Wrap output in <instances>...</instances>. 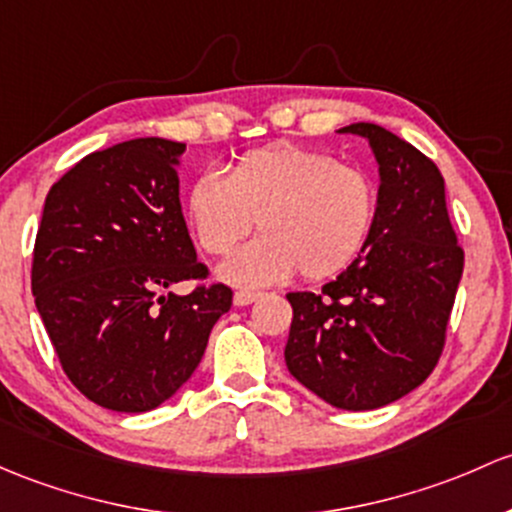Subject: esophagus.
I'll return each instance as SVG.
<instances>
[{"mask_svg":"<svg viewBox=\"0 0 512 512\" xmlns=\"http://www.w3.org/2000/svg\"><path fill=\"white\" fill-rule=\"evenodd\" d=\"M257 297H260L257 292H247V289H240V292H235L233 301H235V306H247V304H252V301H255Z\"/></svg>","mask_w":512,"mask_h":512,"instance_id":"esophagus-1","label":"esophagus"}]
</instances>
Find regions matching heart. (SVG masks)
<instances>
[{
	"instance_id": "obj_1",
	"label": "heart",
	"mask_w": 512,
	"mask_h": 512,
	"mask_svg": "<svg viewBox=\"0 0 512 512\" xmlns=\"http://www.w3.org/2000/svg\"><path fill=\"white\" fill-rule=\"evenodd\" d=\"M186 215L201 250L215 257L230 255L255 223L265 233L220 267L228 282L265 287L297 270L326 279L353 265L368 242L378 186L333 154L279 144L242 154L230 176L198 174Z\"/></svg>"
}]
</instances>
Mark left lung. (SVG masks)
<instances>
[{"instance_id":"1","label":"left lung","mask_w":512,"mask_h":512,"mask_svg":"<svg viewBox=\"0 0 512 512\" xmlns=\"http://www.w3.org/2000/svg\"><path fill=\"white\" fill-rule=\"evenodd\" d=\"M338 132L370 142L378 215L358 260L321 287L292 292L287 368L338 410H378L429 378L464 272L437 164L385 127Z\"/></svg>"}]
</instances>
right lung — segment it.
Masks as SVG:
<instances>
[{
  "label": "right lung",
  "mask_w": 512,
  "mask_h": 512,
  "mask_svg": "<svg viewBox=\"0 0 512 512\" xmlns=\"http://www.w3.org/2000/svg\"><path fill=\"white\" fill-rule=\"evenodd\" d=\"M186 144L129 139L80 159L48 191L34 245L31 292L63 373L88 400L149 412L193 375L225 284L206 279L179 201Z\"/></svg>",
  "instance_id": "obj_1"
}]
</instances>
